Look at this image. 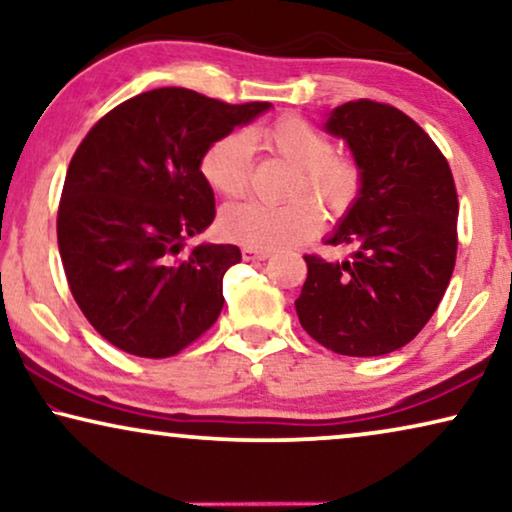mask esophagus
<instances>
[{
  "label": "esophagus",
  "mask_w": 512,
  "mask_h": 512,
  "mask_svg": "<svg viewBox=\"0 0 512 512\" xmlns=\"http://www.w3.org/2000/svg\"><path fill=\"white\" fill-rule=\"evenodd\" d=\"M270 254L268 251H261V249H251V247H244L242 249V258L244 261H265Z\"/></svg>",
  "instance_id": "34e87169"
}]
</instances>
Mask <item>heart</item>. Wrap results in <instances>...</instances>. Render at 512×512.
<instances>
[{
  "instance_id": "b5f03b06",
  "label": "heart",
  "mask_w": 512,
  "mask_h": 512,
  "mask_svg": "<svg viewBox=\"0 0 512 512\" xmlns=\"http://www.w3.org/2000/svg\"><path fill=\"white\" fill-rule=\"evenodd\" d=\"M265 151L296 167L289 181L293 200L284 205L237 202L219 216L226 240L242 247L277 251L310 240L321 226L319 200L331 214H342L361 193V165L349 153L335 151L333 139L303 116H279L254 135ZM254 170V146L244 132L214 139L200 158V174L223 198H237L249 188ZM301 198L298 199L297 195ZM310 194V199L304 195Z\"/></svg>"
}]
</instances>
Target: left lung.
Here are the masks:
<instances>
[{
    "instance_id": "1",
    "label": "left lung",
    "mask_w": 512,
    "mask_h": 512,
    "mask_svg": "<svg viewBox=\"0 0 512 512\" xmlns=\"http://www.w3.org/2000/svg\"><path fill=\"white\" fill-rule=\"evenodd\" d=\"M326 130L361 165V193L328 244L347 261L307 254L296 300L300 326L342 356H382L426 326L457 261L459 200L450 163L401 109L345 102Z\"/></svg>"
}]
</instances>
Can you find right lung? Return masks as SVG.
<instances>
[{
    "label": "right lung",
    "instance_id": "right-lung-1",
    "mask_svg": "<svg viewBox=\"0 0 512 512\" xmlns=\"http://www.w3.org/2000/svg\"><path fill=\"white\" fill-rule=\"evenodd\" d=\"M268 107L156 88L83 137L62 186L58 247L76 305L114 347L167 359L219 319L223 275L242 254L235 244L186 251L216 216L200 158Z\"/></svg>",
    "mask_w": 512,
    "mask_h": 512
}]
</instances>
